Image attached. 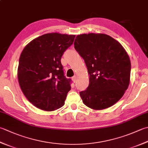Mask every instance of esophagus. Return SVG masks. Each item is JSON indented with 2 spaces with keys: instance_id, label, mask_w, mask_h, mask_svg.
<instances>
[{
  "instance_id": "34e87169",
  "label": "esophagus",
  "mask_w": 148,
  "mask_h": 148,
  "mask_svg": "<svg viewBox=\"0 0 148 148\" xmlns=\"http://www.w3.org/2000/svg\"><path fill=\"white\" fill-rule=\"evenodd\" d=\"M72 81H73V82H76V81L77 80V76H73L72 77Z\"/></svg>"
}]
</instances>
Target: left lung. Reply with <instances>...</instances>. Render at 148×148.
Wrapping results in <instances>:
<instances>
[{
	"label": "left lung",
	"instance_id": "8db88e82",
	"mask_svg": "<svg viewBox=\"0 0 148 148\" xmlns=\"http://www.w3.org/2000/svg\"><path fill=\"white\" fill-rule=\"evenodd\" d=\"M74 48L90 77L88 87L79 93L84 104L94 110L115 104L130 83L131 63L123 47L106 34L90 33L77 36Z\"/></svg>",
	"mask_w": 148,
	"mask_h": 148
}]
</instances>
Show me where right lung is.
Here are the masks:
<instances>
[{
  "mask_svg": "<svg viewBox=\"0 0 148 148\" xmlns=\"http://www.w3.org/2000/svg\"><path fill=\"white\" fill-rule=\"evenodd\" d=\"M76 36L44 34L22 51L18 67L21 90L29 101L43 111H53L64 105L71 79L64 75L61 58Z\"/></svg>",
  "mask_w": 148,
  "mask_h": 148,
  "instance_id": "add662e5",
  "label": "right lung"
}]
</instances>
